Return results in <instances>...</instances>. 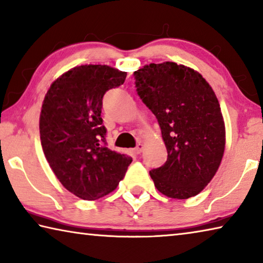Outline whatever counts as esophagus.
<instances>
[{
  "instance_id": "esophagus-1",
  "label": "esophagus",
  "mask_w": 263,
  "mask_h": 263,
  "mask_svg": "<svg viewBox=\"0 0 263 263\" xmlns=\"http://www.w3.org/2000/svg\"><path fill=\"white\" fill-rule=\"evenodd\" d=\"M142 149H144V145L139 142V144H137V146L135 147V153L137 154H140L142 152Z\"/></svg>"
}]
</instances>
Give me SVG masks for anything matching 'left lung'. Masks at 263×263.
<instances>
[{"label": "left lung", "mask_w": 263, "mask_h": 263, "mask_svg": "<svg viewBox=\"0 0 263 263\" xmlns=\"http://www.w3.org/2000/svg\"><path fill=\"white\" fill-rule=\"evenodd\" d=\"M133 77L168 153L167 161L149 172L154 185L168 197H193L212 180L224 154L219 102L201 74L175 62L146 65Z\"/></svg>", "instance_id": "obj_1"}]
</instances>
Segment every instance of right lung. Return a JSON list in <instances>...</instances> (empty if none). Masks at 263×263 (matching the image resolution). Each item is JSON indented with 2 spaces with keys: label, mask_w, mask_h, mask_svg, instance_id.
I'll list each match as a JSON object with an SVG mask.
<instances>
[{
  "label": "right lung",
  "mask_w": 263,
  "mask_h": 263,
  "mask_svg": "<svg viewBox=\"0 0 263 263\" xmlns=\"http://www.w3.org/2000/svg\"><path fill=\"white\" fill-rule=\"evenodd\" d=\"M126 73L105 65H83L57 79L44 100L39 132L44 154L70 193L95 201L117 188L132 158L106 147L101 117L103 96Z\"/></svg>",
  "instance_id": "obj_1"
}]
</instances>
